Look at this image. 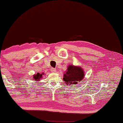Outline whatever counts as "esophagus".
<instances>
[{
	"mask_svg": "<svg viewBox=\"0 0 123 123\" xmlns=\"http://www.w3.org/2000/svg\"><path fill=\"white\" fill-rule=\"evenodd\" d=\"M50 70H51V72L52 73H55V72H56V70L55 68H52L51 69H50Z\"/></svg>",
	"mask_w": 123,
	"mask_h": 123,
	"instance_id": "1",
	"label": "esophagus"
}]
</instances>
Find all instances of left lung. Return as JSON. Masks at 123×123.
Returning <instances> with one entry per match:
<instances>
[{
    "label": "left lung",
    "instance_id": "left-lung-1",
    "mask_svg": "<svg viewBox=\"0 0 123 123\" xmlns=\"http://www.w3.org/2000/svg\"><path fill=\"white\" fill-rule=\"evenodd\" d=\"M84 76V71L81 67L70 65L63 74V80L67 85H74L81 81Z\"/></svg>",
    "mask_w": 123,
    "mask_h": 123
}]
</instances>
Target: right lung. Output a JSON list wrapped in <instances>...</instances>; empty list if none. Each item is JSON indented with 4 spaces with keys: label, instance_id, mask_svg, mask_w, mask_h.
I'll return each instance as SVG.
<instances>
[{
    "label": "right lung",
    "instance_id": "obj_1",
    "mask_svg": "<svg viewBox=\"0 0 123 123\" xmlns=\"http://www.w3.org/2000/svg\"><path fill=\"white\" fill-rule=\"evenodd\" d=\"M43 75H44V73H43L42 74H40L39 73H37L36 74L34 75V76H33L34 80H35V81H39V80H41V79L42 78Z\"/></svg>",
    "mask_w": 123,
    "mask_h": 123
}]
</instances>
